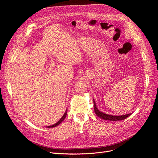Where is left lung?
I'll return each mask as SVG.
<instances>
[{
  "instance_id": "1",
  "label": "left lung",
  "mask_w": 158,
  "mask_h": 158,
  "mask_svg": "<svg viewBox=\"0 0 158 158\" xmlns=\"http://www.w3.org/2000/svg\"><path fill=\"white\" fill-rule=\"evenodd\" d=\"M94 111L95 114L98 116L99 118H102L103 120H111V121H118V120H122L126 119L131 114H125V115H121V116H113V115H110V114H107L106 113H104L101 112V111H99L97 108L95 104V101H94Z\"/></svg>"
}]
</instances>
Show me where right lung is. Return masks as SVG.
I'll list each match as a JSON object with an SVG mask.
<instances>
[{
  "label": "right lung",
  "instance_id": "right-lung-1",
  "mask_svg": "<svg viewBox=\"0 0 158 158\" xmlns=\"http://www.w3.org/2000/svg\"><path fill=\"white\" fill-rule=\"evenodd\" d=\"M66 114H67V110H66V111H65L64 114H63V117H61V118L59 121H58L57 123H56L55 124H54V125L51 126H48L47 127H48V128H52V127H56V126H57L59 125V124H60V123L63 121V120L65 118L66 116Z\"/></svg>",
  "mask_w": 158,
  "mask_h": 158
}]
</instances>
